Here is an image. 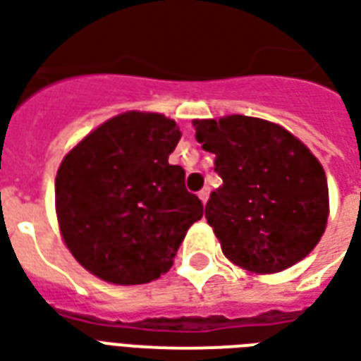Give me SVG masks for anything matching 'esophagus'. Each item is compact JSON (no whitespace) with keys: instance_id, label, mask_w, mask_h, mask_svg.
<instances>
[{"instance_id":"obj_1","label":"esophagus","mask_w":361,"mask_h":361,"mask_svg":"<svg viewBox=\"0 0 361 361\" xmlns=\"http://www.w3.org/2000/svg\"><path fill=\"white\" fill-rule=\"evenodd\" d=\"M208 197H210V188H202L201 191H199V199H201V201L207 204Z\"/></svg>"}]
</instances>
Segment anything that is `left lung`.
<instances>
[{"instance_id":"obj_1","label":"left lung","mask_w":361,"mask_h":361,"mask_svg":"<svg viewBox=\"0 0 361 361\" xmlns=\"http://www.w3.org/2000/svg\"><path fill=\"white\" fill-rule=\"evenodd\" d=\"M195 130L224 181L204 212L224 255L256 274L302 260L329 212L325 172L308 147L277 124L241 114L195 120Z\"/></svg>"}]
</instances>
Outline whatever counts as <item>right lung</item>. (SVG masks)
Instances as JSON below:
<instances>
[{
	"mask_svg": "<svg viewBox=\"0 0 361 361\" xmlns=\"http://www.w3.org/2000/svg\"><path fill=\"white\" fill-rule=\"evenodd\" d=\"M181 137L154 113L106 120L66 154L55 178V207L66 247L93 276L141 285L172 268L202 202L185 170L168 157Z\"/></svg>",
	"mask_w": 361,
	"mask_h": 361,
	"instance_id": "add662e5",
	"label": "right lung"
}]
</instances>
